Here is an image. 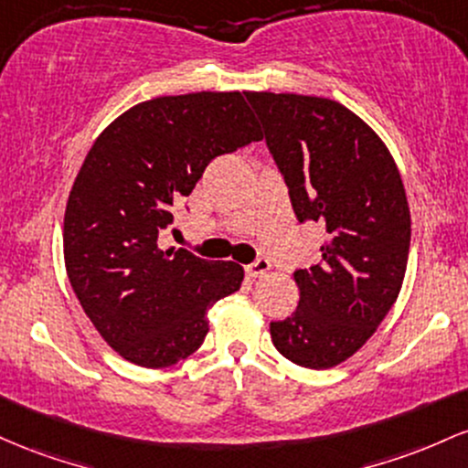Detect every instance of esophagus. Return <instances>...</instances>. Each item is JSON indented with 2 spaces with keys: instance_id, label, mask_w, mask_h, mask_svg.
Wrapping results in <instances>:
<instances>
[{
  "instance_id": "34e87169",
  "label": "esophagus",
  "mask_w": 468,
  "mask_h": 468,
  "mask_svg": "<svg viewBox=\"0 0 468 468\" xmlns=\"http://www.w3.org/2000/svg\"><path fill=\"white\" fill-rule=\"evenodd\" d=\"M270 270H271V262H270V261H267V259H256V261L251 262V265L248 267V274H250L251 278H261V276H265Z\"/></svg>"
}]
</instances>
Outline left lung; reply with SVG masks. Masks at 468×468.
I'll return each mask as SVG.
<instances>
[{"instance_id": "1", "label": "left lung", "mask_w": 468, "mask_h": 468, "mask_svg": "<svg viewBox=\"0 0 468 468\" xmlns=\"http://www.w3.org/2000/svg\"><path fill=\"white\" fill-rule=\"evenodd\" d=\"M301 223L327 229L318 265L293 271L301 301L270 323L274 347L329 369L374 335L400 293L411 243L407 192L391 152L343 103L290 92H245Z\"/></svg>"}]
</instances>
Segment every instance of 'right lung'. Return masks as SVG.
I'll list each match as a JSON object with an SVG mask.
<instances>
[{
    "mask_svg": "<svg viewBox=\"0 0 468 468\" xmlns=\"http://www.w3.org/2000/svg\"><path fill=\"white\" fill-rule=\"evenodd\" d=\"M261 139L236 90L150 99L97 136L68 197L64 261L83 312L121 358L176 365L206 340L207 309L240 290L243 267L161 250L159 234L209 161Z\"/></svg>",
    "mask_w": 468,
    "mask_h": 468,
    "instance_id": "obj_1",
    "label": "right lung"
}]
</instances>
